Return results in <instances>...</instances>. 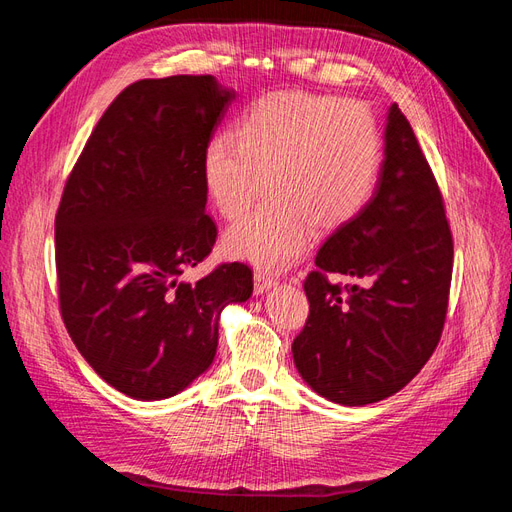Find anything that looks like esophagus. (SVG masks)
<instances>
[{
    "label": "esophagus",
    "instance_id": "esophagus-1",
    "mask_svg": "<svg viewBox=\"0 0 512 512\" xmlns=\"http://www.w3.org/2000/svg\"><path fill=\"white\" fill-rule=\"evenodd\" d=\"M273 286H275V277H273L271 273L260 271V269L254 273V292H256V294L267 292V290H271Z\"/></svg>",
    "mask_w": 512,
    "mask_h": 512
}]
</instances>
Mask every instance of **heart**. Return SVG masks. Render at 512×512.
<instances>
[{"instance_id":"heart-1","label":"heart","mask_w":512,"mask_h":512,"mask_svg":"<svg viewBox=\"0 0 512 512\" xmlns=\"http://www.w3.org/2000/svg\"><path fill=\"white\" fill-rule=\"evenodd\" d=\"M382 138L361 102L309 91H275L245 108L235 134H215L203 183L226 220L250 209L267 177L269 198L232 226L224 250L265 269L286 267L312 226L337 230L359 218L376 192Z\"/></svg>"}]
</instances>
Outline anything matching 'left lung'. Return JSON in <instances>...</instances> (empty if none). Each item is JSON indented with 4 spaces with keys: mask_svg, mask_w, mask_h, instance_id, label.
<instances>
[{
    "mask_svg": "<svg viewBox=\"0 0 512 512\" xmlns=\"http://www.w3.org/2000/svg\"><path fill=\"white\" fill-rule=\"evenodd\" d=\"M307 275L309 316L292 356L312 391L342 406L395 395L436 350L453 275L442 194L408 119L389 106L376 192L337 228ZM339 272L355 282L326 280Z\"/></svg>",
    "mask_w": 512,
    "mask_h": 512,
    "instance_id": "8db88e82",
    "label": "left lung"
}]
</instances>
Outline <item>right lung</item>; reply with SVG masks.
<instances>
[{
    "mask_svg": "<svg viewBox=\"0 0 512 512\" xmlns=\"http://www.w3.org/2000/svg\"><path fill=\"white\" fill-rule=\"evenodd\" d=\"M235 98L211 74L136 81L66 181L55 218L61 316L85 361L128 397L188 389L215 359L222 309L252 297L241 262L181 280L218 237L203 153Z\"/></svg>",
    "mask_w": 512,
    "mask_h": 512,
    "instance_id": "1",
    "label": "right lung"
}]
</instances>
